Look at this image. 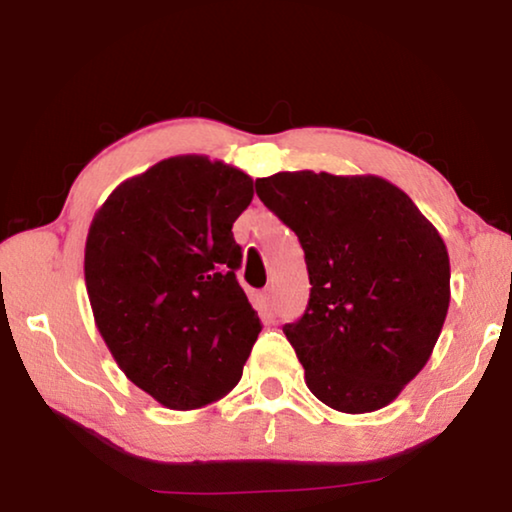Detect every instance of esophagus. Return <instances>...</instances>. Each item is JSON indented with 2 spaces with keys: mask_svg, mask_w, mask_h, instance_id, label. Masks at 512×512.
<instances>
[{
  "mask_svg": "<svg viewBox=\"0 0 512 512\" xmlns=\"http://www.w3.org/2000/svg\"><path fill=\"white\" fill-rule=\"evenodd\" d=\"M263 303H265V310L275 312L277 310V296H275V289H268L263 293Z\"/></svg>",
  "mask_w": 512,
  "mask_h": 512,
  "instance_id": "esophagus-1",
  "label": "esophagus"
}]
</instances>
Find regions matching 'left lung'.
<instances>
[{"label":"left lung","mask_w":512,"mask_h":512,"mask_svg":"<svg viewBox=\"0 0 512 512\" xmlns=\"http://www.w3.org/2000/svg\"><path fill=\"white\" fill-rule=\"evenodd\" d=\"M256 193L305 251L310 303L284 335L328 408L363 415L426 366L450 307V256L436 226L375 174L277 172Z\"/></svg>","instance_id":"1"}]
</instances>
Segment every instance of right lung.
<instances>
[{
	"instance_id": "add662e5",
	"label": "right lung",
	"mask_w": 512,
	"mask_h": 512,
	"mask_svg": "<svg viewBox=\"0 0 512 512\" xmlns=\"http://www.w3.org/2000/svg\"><path fill=\"white\" fill-rule=\"evenodd\" d=\"M254 198L249 174L174 156L123 181L86 240V289L111 356L170 410L219 401L240 382L261 319L235 270L233 223Z\"/></svg>"
}]
</instances>
